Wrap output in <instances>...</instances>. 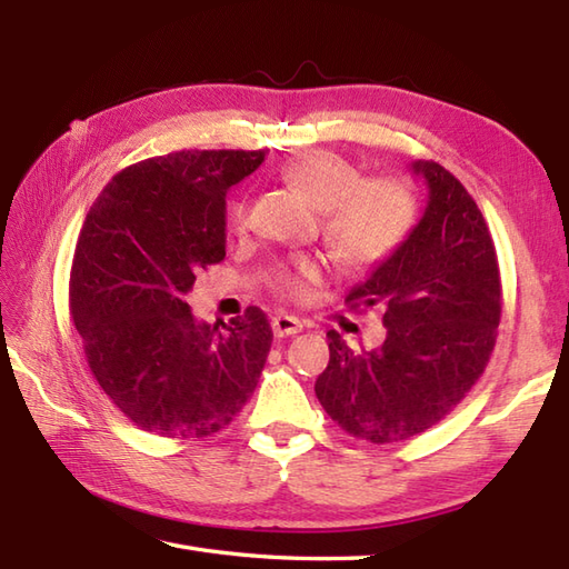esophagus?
Returning <instances> with one entry per match:
<instances>
[{
  "label": "esophagus",
  "mask_w": 569,
  "mask_h": 569,
  "mask_svg": "<svg viewBox=\"0 0 569 569\" xmlns=\"http://www.w3.org/2000/svg\"><path fill=\"white\" fill-rule=\"evenodd\" d=\"M271 328H273L276 337H288V335H298L300 330H303V322L293 316H276L271 320Z\"/></svg>",
  "instance_id": "34e87169"
}]
</instances>
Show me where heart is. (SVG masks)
<instances>
[{"instance_id":"1","label":"heart","mask_w":569,"mask_h":569,"mask_svg":"<svg viewBox=\"0 0 569 569\" xmlns=\"http://www.w3.org/2000/svg\"><path fill=\"white\" fill-rule=\"evenodd\" d=\"M281 180L322 212L320 232L332 257L347 269H369L401 249L416 227V198L401 178H365L352 161L330 151H308L281 168ZM227 224L244 234L251 224V202L237 196L227 208ZM325 269L316 259L278 263L273 291L288 300H306Z\"/></svg>"}]
</instances>
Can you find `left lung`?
<instances>
[{"label":"left lung","instance_id":"obj_1","mask_svg":"<svg viewBox=\"0 0 569 569\" xmlns=\"http://www.w3.org/2000/svg\"><path fill=\"white\" fill-rule=\"evenodd\" d=\"M428 208L389 259L347 296V308H381L386 340L352 352L335 330L316 396L337 426L377 445L426 432L485 373L501 320V273L485 214L459 180L416 161Z\"/></svg>","mask_w":569,"mask_h":569}]
</instances>
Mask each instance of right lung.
<instances>
[{
    "label": "right lung",
    "mask_w": 569,
    "mask_h": 569,
    "mask_svg": "<svg viewBox=\"0 0 569 569\" xmlns=\"http://www.w3.org/2000/svg\"><path fill=\"white\" fill-rule=\"evenodd\" d=\"M266 151H176L119 171L84 217L70 318L94 381L159 438H208L234 420L271 349L261 308L198 322L186 293L224 259V198Z\"/></svg>",
    "instance_id": "obj_1"
}]
</instances>
